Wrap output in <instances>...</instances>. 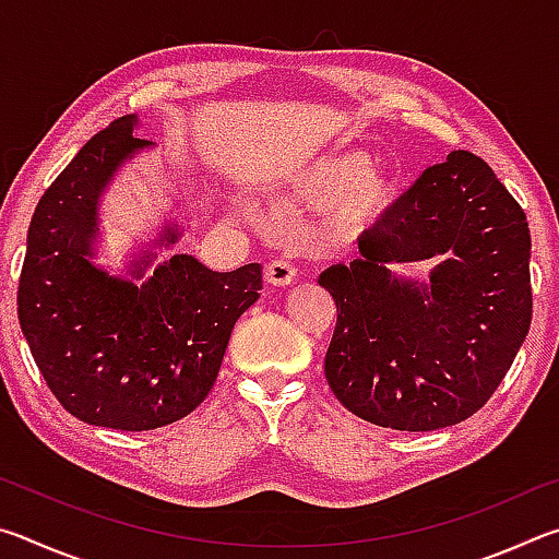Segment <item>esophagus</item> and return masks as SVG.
<instances>
[{
    "label": "esophagus",
    "instance_id": "1",
    "mask_svg": "<svg viewBox=\"0 0 559 559\" xmlns=\"http://www.w3.org/2000/svg\"><path fill=\"white\" fill-rule=\"evenodd\" d=\"M263 276H266L271 286H288V283H293V278H296V269H293L288 261L278 259L269 263L266 271H263Z\"/></svg>",
    "mask_w": 559,
    "mask_h": 559
}]
</instances>
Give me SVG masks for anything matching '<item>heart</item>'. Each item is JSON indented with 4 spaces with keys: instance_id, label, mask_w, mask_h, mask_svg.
I'll return each mask as SVG.
<instances>
[{
    "instance_id": "obj_1",
    "label": "heart",
    "mask_w": 559,
    "mask_h": 559,
    "mask_svg": "<svg viewBox=\"0 0 559 559\" xmlns=\"http://www.w3.org/2000/svg\"><path fill=\"white\" fill-rule=\"evenodd\" d=\"M293 202L325 210L328 231L337 239H359L380 224L396 202V182L372 167L359 150L328 153L290 179Z\"/></svg>"
}]
</instances>
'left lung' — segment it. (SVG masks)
Returning <instances> with one entry per match:
<instances>
[{"label": "left lung", "mask_w": 559, "mask_h": 559, "mask_svg": "<svg viewBox=\"0 0 559 559\" xmlns=\"http://www.w3.org/2000/svg\"><path fill=\"white\" fill-rule=\"evenodd\" d=\"M357 243L359 259L318 278L337 306L330 390L396 431L468 419L503 382L533 318L523 206L484 159L453 150ZM439 252L450 259L429 287L389 271Z\"/></svg>", "instance_id": "obj_1"}]
</instances>
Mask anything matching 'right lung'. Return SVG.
<instances>
[{
	"instance_id": "obj_1",
	"label": "right lung",
	"mask_w": 559,
	"mask_h": 559,
	"mask_svg": "<svg viewBox=\"0 0 559 559\" xmlns=\"http://www.w3.org/2000/svg\"><path fill=\"white\" fill-rule=\"evenodd\" d=\"M135 122L112 120L46 189L16 290L19 325L51 394L75 419L120 431L167 427L194 412L216 382L234 323L261 290L259 263L216 273L177 253L135 286L86 259L103 187L153 145L132 138ZM175 239L167 229L163 243Z\"/></svg>"
}]
</instances>
